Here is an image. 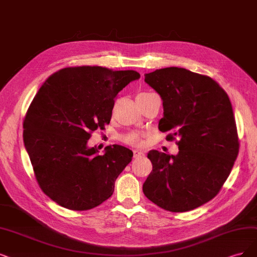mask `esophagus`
<instances>
[{"mask_svg": "<svg viewBox=\"0 0 257 257\" xmlns=\"http://www.w3.org/2000/svg\"><path fill=\"white\" fill-rule=\"evenodd\" d=\"M144 156H145V154H144L142 150H135V151H134V157H135L136 159H138V158H143Z\"/></svg>", "mask_w": 257, "mask_h": 257, "instance_id": "34e87169", "label": "esophagus"}]
</instances>
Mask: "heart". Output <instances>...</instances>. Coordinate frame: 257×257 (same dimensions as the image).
<instances>
[{
	"label": "heart",
	"mask_w": 257,
	"mask_h": 257,
	"mask_svg": "<svg viewBox=\"0 0 257 257\" xmlns=\"http://www.w3.org/2000/svg\"><path fill=\"white\" fill-rule=\"evenodd\" d=\"M142 94H144V93H142ZM123 141H125L127 144H130V145H140L142 143L141 137L137 134H129L128 136L123 138Z\"/></svg>",
	"instance_id": "obj_1"
}]
</instances>
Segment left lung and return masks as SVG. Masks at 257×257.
<instances>
[{
  "instance_id": "8db88e82",
  "label": "left lung",
  "mask_w": 257,
  "mask_h": 257,
  "mask_svg": "<svg viewBox=\"0 0 257 257\" xmlns=\"http://www.w3.org/2000/svg\"><path fill=\"white\" fill-rule=\"evenodd\" d=\"M145 81L163 100L159 130L172 131L170 141L178 136L179 153L149 151L153 172L143 192L166 211L194 210L219 193L238 155L230 98L211 77L177 66L145 74Z\"/></svg>"
}]
</instances>
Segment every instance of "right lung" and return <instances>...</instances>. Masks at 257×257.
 <instances>
[{
    "label": "right lung",
    "mask_w": 257,
    "mask_h": 257,
    "mask_svg": "<svg viewBox=\"0 0 257 257\" xmlns=\"http://www.w3.org/2000/svg\"><path fill=\"white\" fill-rule=\"evenodd\" d=\"M139 78L136 71L83 65L61 69L41 85L26 112L23 140L38 184L53 201L87 211L112 196L134 153L113 145L100 156L88 141L110 122L118 92Z\"/></svg>",
    "instance_id": "obj_1"
}]
</instances>
